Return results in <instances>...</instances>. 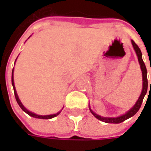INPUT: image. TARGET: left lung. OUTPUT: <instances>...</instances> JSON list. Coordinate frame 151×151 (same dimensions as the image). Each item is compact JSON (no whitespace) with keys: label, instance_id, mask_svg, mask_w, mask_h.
Segmentation results:
<instances>
[{"label":"left lung","instance_id":"obj_1","mask_svg":"<svg viewBox=\"0 0 151 151\" xmlns=\"http://www.w3.org/2000/svg\"><path fill=\"white\" fill-rule=\"evenodd\" d=\"M132 42V44H133V47L134 50H135V52H136L137 56V59H138V62H139L140 67H141V69H142V93L140 95L139 98L137 100L136 104H134L133 108H130L129 111H127L126 113L123 114L122 116H120L117 117H104L99 116L98 114H96L95 112L92 111L91 107H89L90 108V111L91 112L94 116L95 118H97L98 120H101V121H104L105 123H111V124H119L123 122L127 119H129L130 117H132L133 116H134L135 114L138 111V110L141 108V105L142 104L143 99L146 95V92H147V87H148V81H147V70H146V65L143 62L142 60V52L141 50L138 47V46L137 45L135 42L133 40H131ZM150 86H151V81H150Z\"/></svg>","mask_w":151,"mask_h":151}]
</instances>
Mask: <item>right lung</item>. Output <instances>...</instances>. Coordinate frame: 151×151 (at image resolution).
Listing matches in <instances>:
<instances>
[{
    "mask_svg": "<svg viewBox=\"0 0 151 151\" xmlns=\"http://www.w3.org/2000/svg\"><path fill=\"white\" fill-rule=\"evenodd\" d=\"M12 86H13V87H14V95H15V99H16V100H17V103L19 105V107L22 108V111H24L26 113H27L29 116H31L32 117H35V118H38V119H44V120H48V119H52L53 117H56V116H58L60 113V111H58L57 113L56 114H52V115H46V116H41V115H37V114L34 113V112H32V111H30L29 110H27V108H25L23 104H22L21 101H20V99L18 98V94H17V91H16V89H15V86H14V69H13V71H12Z\"/></svg>",
    "mask_w": 151,
    "mask_h": 151,
    "instance_id": "1",
    "label": "right lung"
}]
</instances>
